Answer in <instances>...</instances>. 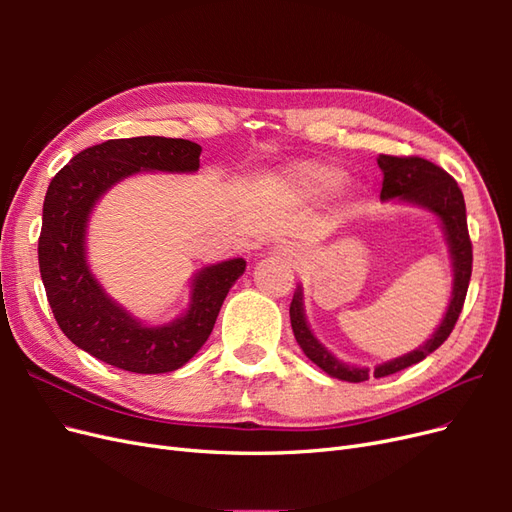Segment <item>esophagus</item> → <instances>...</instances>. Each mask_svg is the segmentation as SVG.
I'll list each match as a JSON object with an SVG mask.
<instances>
[{"label": "esophagus", "mask_w": 512, "mask_h": 512, "mask_svg": "<svg viewBox=\"0 0 512 512\" xmlns=\"http://www.w3.org/2000/svg\"><path fill=\"white\" fill-rule=\"evenodd\" d=\"M277 254H282V256H292L294 252H292V247H290V245H280V247H277Z\"/></svg>", "instance_id": "1"}]
</instances>
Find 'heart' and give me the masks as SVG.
I'll return each instance as SVG.
<instances>
[{"label": "heart", "mask_w": 512, "mask_h": 512, "mask_svg": "<svg viewBox=\"0 0 512 512\" xmlns=\"http://www.w3.org/2000/svg\"><path fill=\"white\" fill-rule=\"evenodd\" d=\"M282 181L286 188L294 190L297 194L322 196L342 185L344 173L329 164H322L316 160H303V162L290 164L282 173Z\"/></svg>", "instance_id": "1"}]
</instances>
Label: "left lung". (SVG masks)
Wrapping results in <instances>:
<instances>
[{
    "label": "left lung",
    "instance_id": "obj_1",
    "mask_svg": "<svg viewBox=\"0 0 512 512\" xmlns=\"http://www.w3.org/2000/svg\"><path fill=\"white\" fill-rule=\"evenodd\" d=\"M378 166L384 175L380 192L382 200L395 198L401 200V203L418 205L431 211L440 220L446 235L448 252H451L453 260V292L440 327L433 331V335L423 346H418L416 350L404 356H397L393 361H386L382 365H376L374 369H369L342 363L318 342L312 329H309L303 312V290L301 286L294 290V297L290 303V324L301 350L305 352L309 361L316 363L322 371H327L331 378L346 382H365L371 376L384 378L397 374L401 369L421 363L425 356H429L433 350H438L455 329V322L463 309V301H466L472 275V241L468 235L466 203H463V194L457 181L448 175L444 168L416 156H380Z\"/></svg>",
    "mask_w": 512,
    "mask_h": 512
}]
</instances>
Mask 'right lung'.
<instances>
[{
	"instance_id": "right-lung-1",
	"label": "right lung",
	"mask_w": 512,
	"mask_h": 512,
	"mask_svg": "<svg viewBox=\"0 0 512 512\" xmlns=\"http://www.w3.org/2000/svg\"><path fill=\"white\" fill-rule=\"evenodd\" d=\"M200 151L183 138H115L76 153L46 190L38 239L46 299L70 342L108 365L134 374L183 367L209 339L228 290L245 271L243 258L200 269L190 307L173 322L147 327L108 297L89 269L87 222L98 200L141 170L196 173Z\"/></svg>"
}]
</instances>
